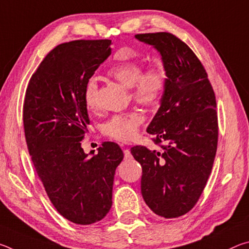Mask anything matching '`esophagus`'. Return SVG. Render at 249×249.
Masks as SVG:
<instances>
[{"label": "esophagus", "instance_id": "1", "mask_svg": "<svg viewBox=\"0 0 249 249\" xmlns=\"http://www.w3.org/2000/svg\"><path fill=\"white\" fill-rule=\"evenodd\" d=\"M124 158H125V160L132 159V154H130L129 149H124Z\"/></svg>", "mask_w": 249, "mask_h": 249}]
</instances>
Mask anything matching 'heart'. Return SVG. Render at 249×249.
<instances>
[{
	"mask_svg": "<svg viewBox=\"0 0 249 249\" xmlns=\"http://www.w3.org/2000/svg\"><path fill=\"white\" fill-rule=\"evenodd\" d=\"M107 74L126 88H130V98L142 107L157 105L162 98L167 84L165 70L153 66L142 70L137 60H124L113 65ZM98 82L94 78L88 80L83 89V101L89 109L98 107ZM144 116L140 112L117 114L103 125V134L113 141L128 142L137 136Z\"/></svg>",
	"mask_w": 249,
	"mask_h": 249,
	"instance_id": "obj_1",
	"label": "heart"
}]
</instances>
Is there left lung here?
<instances>
[{"instance_id":"obj_1","label":"left lung","mask_w":249,"mask_h":249,"mask_svg":"<svg viewBox=\"0 0 249 249\" xmlns=\"http://www.w3.org/2000/svg\"><path fill=\"white\" fill-rule=\"evenodd\" d=\"M162 57L167 84L147 132L160 150L130 148L142 165V196L157 215H184L199 201L217 149L215 93L192 49L171 33L137 34Z\"/></svg>"}]
</instances>
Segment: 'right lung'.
Returning <instances> with one entry per match:
<instances>
[{
    "instance_id": "add662e5",
    "label": "right lung",
    "mask_w": 249,
    "mask_h": 249,
    "mask_svg": "<svg viewBox=\"0 0 249 249\" xmlns=\"http://www.w3.org/2000/svg\"><path fill=\"white\" fill-rule=\"evenodd\" d=\"M109 39H80L50 50L29 80L23 107L25 140L50 202L70 222L89 225L107 216L113 180L124 158L105 142L89 157L81 141L90 124L83 89L111 54Z\"/></svg>"
}]
</instances>
